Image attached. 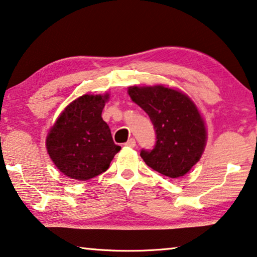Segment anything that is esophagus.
Segmentation results:
<instances>
[{"instance_id":"1","label":"esophagus","mask_w":257,"mask_h":257,"mask_svg":"<svg viewBox=\"0 0 257 257\" xmlns=\"http://www.w3.org/2000/svg\"><path fill=\"white\" fill-rule=\"evenodd\" d=\"M124 145H125V147H129V148H134L136 145V141L134 139H130L127 142H125Z\"/></svg>"}]
</instances>
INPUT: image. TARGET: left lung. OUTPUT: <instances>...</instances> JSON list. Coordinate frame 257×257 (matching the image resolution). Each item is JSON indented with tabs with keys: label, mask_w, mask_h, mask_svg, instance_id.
I'll return each mask as SVG.
<instances>
[{
	"label": "left lung",
	"mask_w": 257,
	"mask_h": 257,
	"mask_svg": "<svg viewBox=\"0 0 257 257\" xmlns=\"http://www.w3.org/2000/svg\"><path fill=\"white\" fill-rule=\"evenodd\" d=\"M128 94L148 113L156 132L155 148L141 151L145 164L172 179L188 173L206 144L197 106L183 92L164 85L130 86Z\"/></svg>",
	"instance_id": "left-lung-1"
}]
</instances>
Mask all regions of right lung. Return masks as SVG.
<instances>
[{
    "instance_id": "right-lung-1",
    "label": "right lung",
    "mask_w": 257,
    "mask_h": 257,
    "mask_svg": "<svg viewBox=\"0 0 257 257\" xmlns=\"http://www.w3.org/2000/svg\"><path fill=\"white\" fill-rule=\"evenodd\" d=\"M109 94H84L70 102L46 139L47 152L60 172L86 181L109 167L121 150L101 113Z\"/></svg>"
}]
</instances>
